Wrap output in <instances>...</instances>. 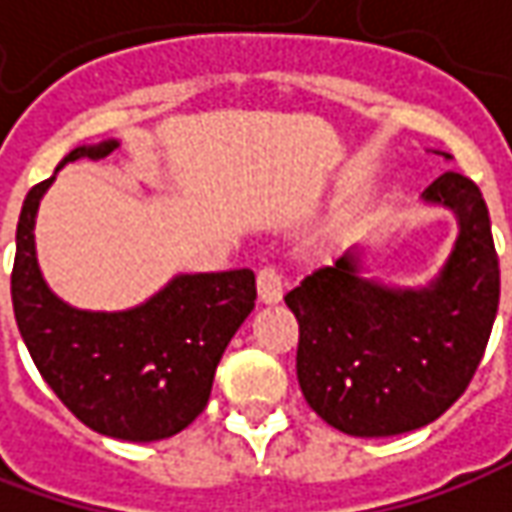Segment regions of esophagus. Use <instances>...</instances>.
<instances>
[{"instance_id": "1", "label": "esophagus", "mask_w": 512, "mask_h": 512, "mask_svg": "<svg viewBox=\"0 0 512 512\" xmlns=\"http://www.w3.org/2000/svg\"><path fill=\"white\" fill-rule=\"evenodd\" d=\"M283 291H286V277L277 272L274 266H263L257 272V294H260L263 303H280Z\"/></svg>"}]
</instances>
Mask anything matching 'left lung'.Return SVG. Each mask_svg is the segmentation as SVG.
Returning <instances> with one entry per match:
<instances>
[{"label":"left lung","instance_id":"left-lung-1","mask_svg":"<svg viewBox=\"0 0 512 512\" xmlns=\"http://www.w3.org/2000/svg\"><path fill=\"white\" fill-rule=\"evenodd\" d=\"M422 198L459 218L456 246L428 289L365 280L351 249L286 294L300 326L303 397L348 436H397L431 425L465 394L485 357L499 311L487 203L459 172L439 175Z\"/></svg>","mask_w":512,"mask_h":512}]
</instances>
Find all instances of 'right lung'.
Wrapping results in <instances>:
<instances>
[{
	"label": "right lung",
	"mask_w": 512,
	"mask_h": 512,
	"mask_svg": "<svg viewBox=\"0 0 512 512\" xmlns=\"http://www.w3.org/2000/svg\"><path fill=\"white\" fill-rule=\"evenodd\" d=\"M115 147L118 141L76 147L59 167L107 158ZM50 184L53 178L27 192L16 226L10 297L27 351L87 428L127 442L175 436L206 408L223 351L255 309V274H178L130 311L73 309L47 289L36 263L33 223Z\"/></svg>",
	"instance_id": "obj_1"
}]
</instances>
